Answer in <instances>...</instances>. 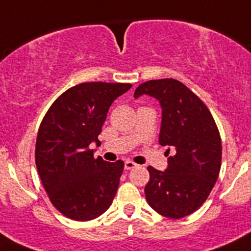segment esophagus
<instances>
[{
  "mask_svg": "<svg viewBox=\"0 0 251 251\" xmlns=\"http://www.w3.org/2000/svg\"><path fill=\"white\" fill-rule=\"evenodd\" d=\"M135 167H136V163L132 162V160H126L125 165H124L125 170H130V169H132V168H135Z\"/></svg>",
  "mask_w": 251,
  "mask_h": 251,
  "instance_id": "obj_1",
  "label": "esophagus"
}]
</instances>
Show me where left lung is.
I'll return each mask as SVG.
<instances>
[{
  "label": "left lung",
  "instance_id": "left-lung-1",
  "mask_svg": "<svg viewBox=\"0 0 251 251\" xmlns=\"http://www.w3.org/2000/svg\"><path fill=\"white\" fill-rule=\"evenodd\" d=\"M147 94L162 108L159 143L173 148L164 172L148 167V205L168 218H182L201 207L218 179L222 143L210 110L196 94L173 78L140 84L135 98Z\"/></svg>",
  "mask_w": 251,
  "mask_h": 251
}]
</instances>
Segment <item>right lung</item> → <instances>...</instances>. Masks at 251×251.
I'll list each match as a JSON object with an SVG mask.
<instances>
[{
	"instance_id": "1",
	"label": "right lung",
	"mask_w": 251,
	"mask_h": 251,
	"mask_svg": "<svg viewBox=\"0 0 251 251\" xmlns=\"http://www.w3.org/2000/svg\"><path fill=\"white\" fill-rule=\"evenodd\" d=\"M132 84L88 82L67 89L52 103L38 131L35 164L52 205L75 221H91L110 207L124 162L94 158L92 143L108 110Z\"/></svg>"
}]
</instances>
